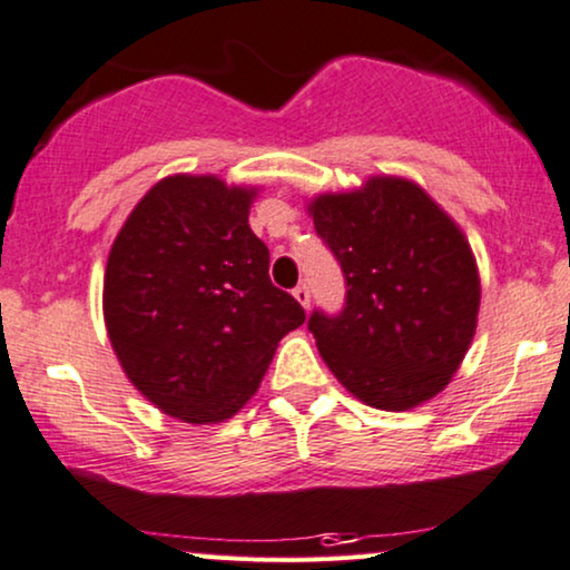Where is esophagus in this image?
<instances>
[{"label": "esophagus", "mask_w": 570, "mask_h": 570, "mask_svg": "<svg viewBox=\"0 0 570 570\" xmlns=\"http://www.w3.org/2000/svg\"><path fill=\"white\" fill-rule=\"evenodd\" d=\"M294 297H297V302L302 307H309V286L307 284H299L297 289H294Z\"/></svg>", "instance_id": "esophagus-1"}]
</instances>
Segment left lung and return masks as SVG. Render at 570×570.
Wrapping results in <instances>:
<instances>
[{"mask_svg":"<svg viewBox=\"0 0 570 570\" xmlns=\"http://www.w3.org/2000/svg\"><path fill=\"white\" fill-rule=\"evenodd\" d=\"M341 265V313L307 328L341 385L367 406L404 412L449 385L472 344L480 276L472 247L414 181L373 177L309 206Z\"/></svg>","mask_w":570,"mask_h":570,"instance_id":"8db88e82","label":"left lung"}]
</instances>
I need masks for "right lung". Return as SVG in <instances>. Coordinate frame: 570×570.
I'll use <instances>...</instances> for the list:
<instances>
[{"label":"right lung","mask_w":570,"mask_h":570,"mask_svg":"<svg viewBox=\"0 0 570 570\" xmlns=\"http://www.w3.org/2000/svg\"><path fill=\"white\" fill-rule=\"evenodd\" d=\"M253 195L216 177H166L111 245L109 341L135 389L181 422L237 414L278 341L305 323L268 276V247L247 224Z\"/></svg>","instance_id":"right-lung-1"}]
</instances>
